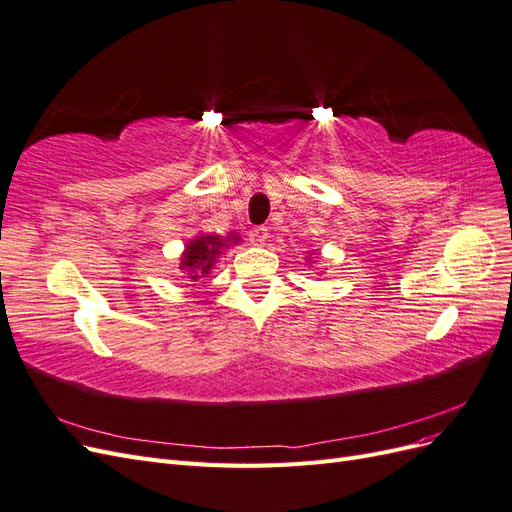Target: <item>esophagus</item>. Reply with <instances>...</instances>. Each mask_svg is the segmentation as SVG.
<instances>
[{"instance_id":"1","label":"esophagus","mask_w":512,"mask_h":512,"mask_svg":"<svg viewBox=\"0 0 512 512\" xmlns=\"http://www.w3.org/2000/svg\"><path fill=\"white\" fill-rule=\"evenodd\" d=\"M247 237H250L252 245H265V241L269 239V230L265 226H256L250 230V235Z\"/></svg>"}]
</instances>
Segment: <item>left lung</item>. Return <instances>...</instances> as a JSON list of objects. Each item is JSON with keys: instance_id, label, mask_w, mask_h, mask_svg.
I'll use <instances>...</instances> for the list:
<instances>
[{"instance_id": "left-lung-1", "label": "left lung", "mask_w": 512, "mask_h": 512, "mask_svg": "<svg viewBox=\"0 0 512 512\" xmlns=\"http://www.w3.org/2000/svg\"><path fill=\"white\" fill-rule=\"evenodd\" d=\"M316 254H320V252L316 250V252H309V254L305 256V260H307V267H309V262H316V258H312V256H316Z\"/></svg>"}]
</instances>
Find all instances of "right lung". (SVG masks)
I'll return each mask as SVG.
<instances>
[{
    "instance_id": "obj_1",
    "label": "right lung",
    "mask_w": 512,
    "mask_h": 512,
    "mask_svg": "<svg viewBox=\"0 0 512 512\" xmlns=\"http://www.w3.org/2000/svg\"><path fill=\"white\" fill-rule=\"evenodd\" d=\"M241 243V237L237 232H228V237L220 235H196L185 243V250L181 254L179 269L183 275L188 277V282H196L200 277H205L211 273L213 265L218 262V258L228 250L230 245ZM192 286V284H188Z\"/></svg>"
}]
</instances>
